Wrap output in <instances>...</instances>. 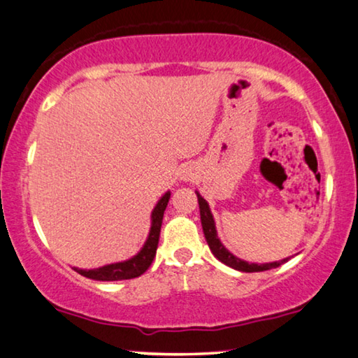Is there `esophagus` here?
Segmentation results:
<instances>
[{"instance_id": "34e87169", "label": "esophagus", "mask_w": 358, "mask_h": 358, "mask_svg": "<svg viewBox=\"0 0 358 358\" xmlns=\"http://www.w3.org/2000/svg\"><path fill=\"white\" fill-rule=\"evenodd\" d=\"M194 177H196V172H194V169L191 167V165H186V167H183L178 172L180 181H191Z\"/></svg>"}]
</instances>
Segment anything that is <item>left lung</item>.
<instances>
[{"label":"left lung","mask_w":358,"mask_h":358,"mask_svg":"<svg viewBox=\"0 0 358 358\" xmlns=\"http://www.w3.org/2000/svg\"><path fill=\"white\" fill-rule=\"evenodd\" d=\"M197 196V202H199V212H201V225H202V231H204L206 241L209 244V248L212 250V254L228 266L238 270V271H244V273H255V271H265V270H271L280 266L281 264H285L289 260V257L278 260V262H266V264H255V262H248V260H243L236 257V255L231 254L225 246H223L220 238L217 234V228H215V220H213L212 210L209 207V202H207L204 197L199 194V191H196Z\"/></svg>","instance_id":"obj_1"}]
</instances>
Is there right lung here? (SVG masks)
Returning a JSON list of instances; mask_svg holds the SVG:
<instances>
[{
  "label": "right lung",
  "mask_w": 358,
  "mask_h": 358,
  "mask_svg": "<svg viewBox=\"0 0 358 358\" xmlns=\"http://www.w3.org/2000/svg\"><path fill=\"white\" fill-rule=\"evenodd\" d=\"M169 199H170V191H167V193L157 201V204L154 206V209L151 212V228H149L146 241L143 244V248L138 250V254H135L133 257L127 260H122V262L103 265L99 266V268L85 270V268H77V266H73V270L82 276H87V278L96 280V281L131 280L145 273V271L149 268V265L152 264L154 257H156L159 236H161L164 210L169 204Z\"/></svg>",
  "instance_id": "add662e5"
}]
</instances>
